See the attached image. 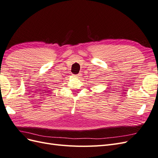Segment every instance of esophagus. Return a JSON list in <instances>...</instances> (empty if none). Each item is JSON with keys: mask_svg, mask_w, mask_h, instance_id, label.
Here are the masks:
<instances>
[{"mask_svg": "<svg viewBox=\"0 0 158 158\" xmlns=\"http://www.w3.org/2000/svg\"><path fill=\"white\" fill-rule=\"evenodd\" d=\"M76 78H80V76H81V75H80V74H76V75H74Z\"/></svg>", "mask_w": 158, "mask_h": 158, "instance_id": "34e87169", "label": "esophagus"}]
</instances>
